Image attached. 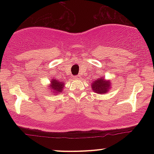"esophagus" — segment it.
<instances>
[{"instance_id":"1","label":"esophagus","mask_w":154,"mask_h":154,"mask_svg":"<svg viewBox=\"0 0 154 154\" xmlns=\"http://www.w3.org/2000/svg\"><path fill=\"white\" fill-rule=\"evenodd\" d=\"M74 78H75V79H77V80H78V79H81V77H80V75H77V76H75Z\"/></svg>"}]
</instances>
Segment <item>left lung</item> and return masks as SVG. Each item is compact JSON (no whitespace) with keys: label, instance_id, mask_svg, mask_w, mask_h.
I'll use <instances>...</instances> for the list:
<instances>
[{"label":"left lung","instance_id":"8db88e82","mask_svg":"<svg viewBox=\"0 0 154 154\" xmlns=\"http://www.w3.org/2000/svg\"><path fill=\"white\" fill-rule=\"evenodd\" d=\"M111 88V82L110 79H106L103 77L96 79L91 83L92 90L98 94L103 95L107 93Z\"/></svg>","mask_w":154,"mask_h":154}]
</instances>
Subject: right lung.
Returning <instances> with one entry per match:
<instances>
[{
	"mask_svg": "<svg viewBox=\"0 0 154 154\" xmlns=\"http://www.w3.org/2000/svg\"><path fill=\"white\" fill-rule=\"evenodd\" d=\"M50 82L51 83L48 85V89L51 91V94L58 95L59 93L61 94L65 85V82L60 81L56 77H53Z\"/></svg>",
	"mask_w": 154,
	"mask_h": 154,
	"instance_id": "1",
	"label": "right lung"
}]
</instances>
